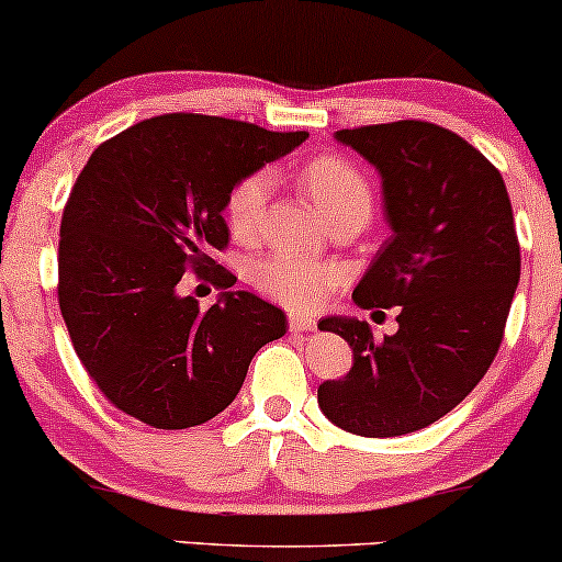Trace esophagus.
<instances>
[{
	"instance_id": "34e87169",
	"label": "esophagus",
	"mask_w": 562,
	"mask_h": 562,
	"mask_svg": "<svg viewBox=\"0 0 562 562\" xmlns=\"http://www.w3.org/2000/svg\"><path fill=\"white\" fill-rule=\"evenodd\" d=\"M288 327L295 333H303V330H314L317 327V319L308 317V314H290L288 317Z\"/></svg>"
}]
</instances>
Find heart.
<instances>
[{
  "label": "heart",
  "mask_w": 562,
  "mask_h": 562,
  "mask_svg": "<svg viewBox=\"0 0 562 562\" xmlns=\"http://www.w3.org/2000/svg\"><path fill=\"white\" fill-rule=\"evenodd\" d=\"M299 182L314 205L327 218L357 216L367 222L372 214V187L367 177L348 160L338 156H317L299 169ZM267 171L245 173L229 190L224 216L237 240H254L261 232L263 209L269 200ZM340 269L335 263L303 259L293 254L263 256L250 269V282L261 295L290 308H312L338 285Z\"/></svg>",
  "instance_id": "heart-1"
}]
</instances>
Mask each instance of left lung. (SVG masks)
Wrapping results in <instances>:
<instances>
[{
  "label": "left lung",
  "mask_w": 562,
  "mask_h": 562,
  "mask_svg": "<svg viewBox=\"0 0 562 562\" xmlns=\"http://www.w3.org/2000/svg\"><path fill=\"white\" fill-rule=\"evenodd\" d=\"M383 177L393 235L353 301L398 306V330L327 317L319 330L351 346L353 364L325 380L327 420L367 438L404 436L441 420L492 367L520 280V243L502 173L470 142L428 121L335 132Z\"/></svg>",
  "instance_id": "obj_1"
}]
</instances>
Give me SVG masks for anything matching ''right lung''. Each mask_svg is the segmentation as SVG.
Returning <instances> with one entry per match:
<instances>
[{
  "label": "right lung",
  "mask_w": 562,
  "mask_h": 562,
  "mask_svg": "<svg viewBox=\"0 0 562 562\" xmlns=\"http://www.w3.org/2000/svg\"><path fill=\"white\" fill-rule=\"evenodd\" d=\"M306 132L166 113L89 156L60 222L57 303L102 396L160 430L209 423L235 402L250 359L285 335V314L229 293L214 259L229 243L222 211L245 173L299 147ZM184 271L225 295L203 313L178 295Z\"/></svg>",
  "instance_id": "right-lung-1"
}]
</instances>
